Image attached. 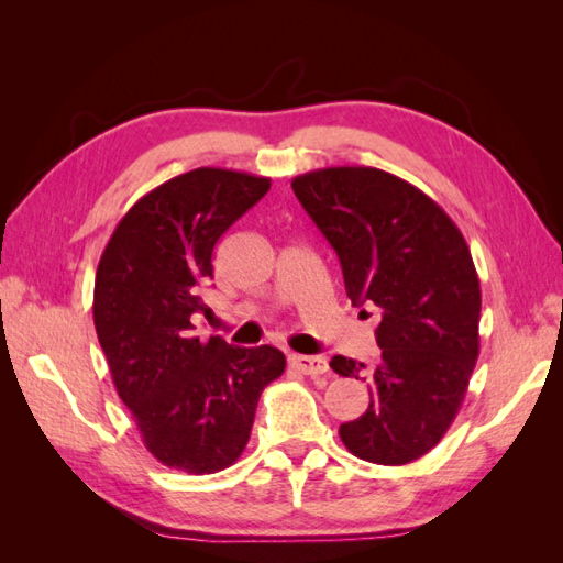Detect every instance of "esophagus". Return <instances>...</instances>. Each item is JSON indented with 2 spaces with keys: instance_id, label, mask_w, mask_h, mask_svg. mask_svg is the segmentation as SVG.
<instances>
[{
  "instance_id": "esophagus-1",
  "label": "esophagus",
  "mask_w": 563,
  "mask_h": 563,
  "mask_svg": "<svg viewBox=\"0 0 563 563\" xmlns=\"http://www.w3.org/2000/svg\"><path fill=\"white\" fill-rule=\"evenodd\" d=\"M291 364H294V368H298V371L302 373V376H310V378L323 376V373L329 371V362L323 360V356L294 354V356H291Z\"/></svg>"
}]
</instances>
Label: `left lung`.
<instances>
[{
    "instance_id": "1",
    "label": "left lung",
    "mask_w": 563,
    "mask_h": 563,
    "mask_svg": "<svg viewBox=\"0 0 563 563\" xmlns=\"http://www.w3.org/2000/svg\"><path fill=\"white\" fill-rule=\"evenodd\" d=\"M291 187L333 246L347 298L380 310V360H331L371 395L340 439L368 463H413L451 428L479 356L482 288L470 246L434 199L380 168H319Z\"/></svg>"
}]
</instances>
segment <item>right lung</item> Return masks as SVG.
I'll list each match as a JSON object with an SVG mask.
<instances>
[{
	"mask_svg": "<svg viewBox=\"0 0 563 563\" xmlns=\"http://www.w3.org/2000/svg\"><path fill=\"white\" fill-rule=\"evenodd\" d=\"M267 190L269 178L195 168L135 201L100 255V347L145 449L166 467H230L249 444L263 389L286 368L277 347H232L218 335L201 343L190 321L211 312L201 288L213 279L218 240Z\"/></svg>",
	"mask_w": 563,
	"mask_h": 563,
	"instance_id": "1",
	"label": "right lung"
}]
</instances>
